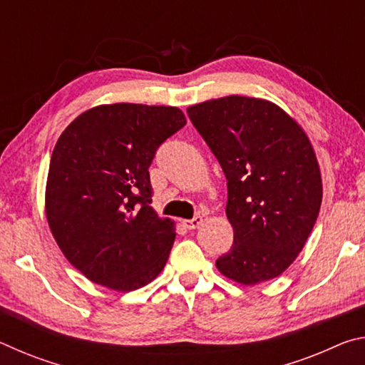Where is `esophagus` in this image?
<instances>
[{"label": "esophagus", "mask_w": 365, "mask_h": 365, "mask_svg": "<svg viewBox=\"0 0 365 365\" xmlns=\"http://www.w3.org/2000/svg\"><path fill=\"white\" fill-rule=\"evenodd\" d=\"M182 224L185 228H188V230H195V228H197L202 224V217L201 215H196V217L190 219V220H182Z\"/></svg>", "instance_id": "obj_1"}]
</instances>
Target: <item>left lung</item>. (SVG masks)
I'll return each instance as SVG.
<instances>
[{
    "instance_id": "1",
    "label": "left lung",
    "mask_w": 365,
    "mask_h": 365,
    "mask_svg": "<svg viewBox=\"0 0 365 365\" xmlns=\"http://www.w3.org/2000/svg\"><path fill=\"white\" fill-rule=\"evenodd\" d=\"M187 113L227 178L233 245L215 265L242 285L275 279L304 248L320 211L311 141L285 110L259 98L232 95Z\"/></svg>"
}]
</instances>
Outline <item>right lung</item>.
<instances>
[{"mask_svg":"<svg viewBox=\"0 0 365 365\" xmlns=\"http://www.w3.org/2000/svg\"><path fill=\"white\" fill-rule=\"evenodd\" d=\"M185 123L178 108L117 103L85 110L61 133L49 163L46 219L67 261L88 280L132 292L164 269L175 230L150 206L148 169Z\"/></svg>","mask_w":365,"mask_h":365,"instance_id":"1","label":"right lung"}]
</instances>
